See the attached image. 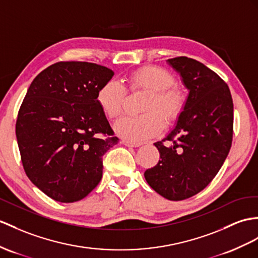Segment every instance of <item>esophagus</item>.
<instances>
[{"instance_id": "34e87169", "label": "esophagus", "mask_w": 258, "mask_h": 258, "mask_svg": "<svg viewBox=\"0 0 258 258\" xmlns=\"http://www.w3.org/2000/svg\"><path fill=\"white\" fill-rule=\"evenodd\" d=\"M122 143L124 144L125 147H130V148H138V147H140L141 146V142H139V143H135V142H130V141H127V140H123L122 141Z\"/></svg>"}]
</instances>
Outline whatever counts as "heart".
<instances>
[{"mask_svg": "<svg viewBox=\"0 0 258 258\" xmlns=\"http://www.w3.org/2000/svg\"><path fill=\"white\" fill-rule=\"evenodd\" d=\"M174 83V75L161 67L146 66L130 72L125 78L127 89L148 92L142 104L144 112L121 118L115 125L116 133L124 140L139 143L160 133L162 118L166 122L176 120L185 107L186 95ZM124 97V87L114 80L105 82L96 93L99 108L109 119L121 114Z\"/></svg>", "mask_w": 258, "mask_h": 258, "instance_id": "b5f03b06", "label": "heart"}]
</instances>
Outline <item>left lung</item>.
Wrapping results in <instances>:
<instances>
[{
	"label": "left lung",
	"instance_id": "obj_1",
	"mask_svg": "<svg viewBox=\"0 0 258 258\" xmlns=\"http://www.w3.org/2000/svg\"><path fill=\"white\" fill-rule=\"evenodd\" d=\"M167 63L180 74L189 94L175 128L154 143L160 161L144 177L161 196L178 202L208 186L227 159L233 138V100L227 83L202 62L177 56Z\"/></svg>",
	"mask_w": 258,
	"mask_h": 258
}]
</instances>
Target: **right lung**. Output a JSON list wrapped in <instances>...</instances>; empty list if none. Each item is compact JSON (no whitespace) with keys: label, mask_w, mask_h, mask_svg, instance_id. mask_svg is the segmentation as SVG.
Returning a JSON list of instances; mask_svg holds the SVG:
<instances>
[{"label":"right lung","mask_w":258,"mask_h":258,"mask_svg":"<svg viewBox=\"0 0 258 258\" xmlns=\"http://www.w3.org/2000/svg\"><path fill=\"white\" fill-rule=\"evenodd\" d=\"M114 71L61 61L31 82L18 111L16 138L27 177L48 197L74 203L103 176V155L118 143L96 93Z\"/></svg>","instance_id":"add662e5"}]
</instances>
